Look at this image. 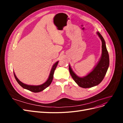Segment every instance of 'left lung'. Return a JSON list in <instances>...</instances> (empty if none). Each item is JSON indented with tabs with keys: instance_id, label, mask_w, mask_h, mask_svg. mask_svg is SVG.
I'll return each mask as SVG.
<instances>
[{
	"instance_id": "8db88e82",
	"label": "left lung",
	"mask_w": 123,
	"mask_h": 123,
	"mask_svg": "<svg viewBox=\"0 0 123 123\" xmlns=\"http://www.w3.org/2000/svg\"><path fill=\"white\" fill-rule=\"evenodd\" d=\"M96 33L102 41V55L91 71L87 75L80 77L74 73L70 64L69 65L71 75L75 83L81 88H91L100 84L105 77L109 66V54L106 48L105 41L99 32Z\"/></svg>"
}]
</instances>
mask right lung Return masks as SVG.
Listing matches in <instances>:
<instances>
[{"label": "right lung", "mask_w": 123, "mask_h": 123, "mask_svg": "<svg viewBox=\"0 0 123 123\" xmlns=\"http://www.w3.org/2000/svg\"><path fill=\"white\" fill-rule=\"evenodd\" d=\"M58 62H59V61H57L55 63H54V64L53 65L52 67V68H51L49 76V77H48L47 80L45 81V82L42 85H36H36H27V84L22 83L21 81H20L19 80H18V79L16 77L15 74L14 72V75L16 81H17V83L19 84V85H20L23 88H24L25 89H27V90H28L32 91L33 92H35V93L43 91L44 89H45L46 88H47L52 83V80L53 79V75H54V71H55Z\"/></svg>", "instance_id": "obj_1"}]
</instances>
